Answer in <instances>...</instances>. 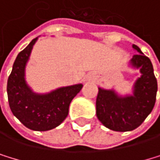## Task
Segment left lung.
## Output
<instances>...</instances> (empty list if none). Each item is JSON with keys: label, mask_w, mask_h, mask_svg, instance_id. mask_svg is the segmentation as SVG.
I'll use <instances>...</instances> for the list:
<instances>
[{"label": "left lung", "mask_w": 160, "mask_h": 160, "mask_svg": "<svg viewBox=\"0 0 160 160\" xmlns=\"http://www.w3.org/2000/svg\"><path fill=\"white\" fill-rule=\"evenodd\" d=\"M132 47L138 54L127 65L130 69L141 72L132 87V93L120 94L115 88H98L96 97L98 120L116 132H129L138 128L152 112L155 103L158 82L152 64L138 46L133 44Z\"/></svg>", "instance_id": "left-lung-1"}]
</instances>
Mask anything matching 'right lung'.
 <instances>
[{"label": "right lung", "instance_id": "obj_1", "mask_svg": "<svg viewBox=\"0 0 160 160\" xmlns=\"http://www.w3.org/2000/svg\"><path fill=\"white\" fill-rule=\"evenodd\" d=\"M38 37L34 38L15 59L8 79V98L12 114L33 131H49L58 127L69 113V106L82 83L61 87L45 93L35 92L25 78L26 65Z\"/></svg>", "mask_w": 160, "mask_h": 160}]
</instances>
